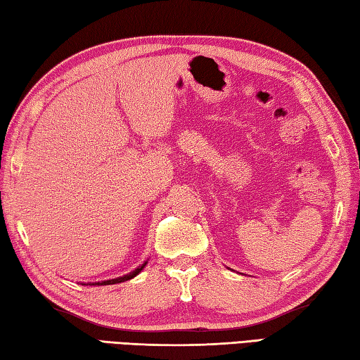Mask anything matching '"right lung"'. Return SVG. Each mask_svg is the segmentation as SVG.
Masks as SVG:
<instances>
[{"mask_svg":"<svg viewBox=\"0 0 360 360\" xmlns=\"http://www.w3.org/2000/svg\"><path fill=\"white\" fill-rule=\"evenodd\" d=\"M147 264V262H144L141 264V266H138L136 269L134 271H131V273H128V274H125V276H122V277H116V279H111V281H101V282H92V283H89V285H112V283H120V282H125V281H130V279H133L134 276H138L142 269H144V266ZM86 285V283H84Z\"/></svg>","mask_w":360,"mask_h":360,"instance_id":"1","label":"right lung"}]
</instances>
